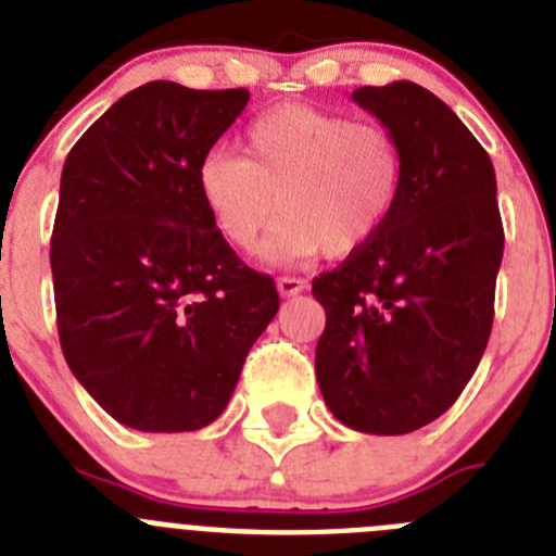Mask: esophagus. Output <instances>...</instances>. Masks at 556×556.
I'll list each match as a JSON object with an SVG mask.
<instances>
[{"instance_id": "esophagus-1", "label": "esophagus", "mask_w": 556, "mask_h": 556, "mask_svg": "<svg viewBox=\"0 0 556 556\" xmlns=\"http://www.w3.org/2000/svg\"><path fill=\"white\" fill-rule=\"evenodd\" d=\"M278 294L281 298H294V294H301L303 289H306V281L303 278H289V275H283V278H278Z\"/></svg>"}]
</instances>
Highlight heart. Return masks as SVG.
Wrapping results in <instances>:
<instances>
[{
	"label": "heart",
	"instance_id": "obj_1",
	"mask_svg": "<svg viewBox=\"0 0 556 556\" xmlns=\"http://www.w3.org/2000/svg\"><path fill=\"white\" fill-rule=\"evenodd\" d=\"M404 147L392 130L323 108L275 105L242 132V155L214 150L198 166V191L225 242L253 250L275 214L264 258H345L390 223L404 191Z\"/></svg>",
	"mask_w": 556,
	"mask_h": 556
}]
</instances>
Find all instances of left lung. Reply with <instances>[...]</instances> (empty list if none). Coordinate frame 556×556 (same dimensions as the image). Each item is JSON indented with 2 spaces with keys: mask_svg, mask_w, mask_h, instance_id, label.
<instances>
[{
  "mask_svg": "<svg viewBox=\"0 0 556 556\" xmlns=\"http://www.w3.org/2000/svg\"><path fill=\"white\" fill-rule=\"evenodd\" d=\"M353 102L395 132L406 178L381 233L314 278L326 308L314 370L339 424L409 434L454 406L488 348L504 255L495 169L417 83L356 88Z\"/></svg>",
  "mask_w": 556,
  "mask_h": 556,
  "instance_id": "1",
  "label": "left lung"
}]
</instances>
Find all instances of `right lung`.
<instances>
[{
    "label": "right lung",
    "instance_id": "obj_1",
    "mask_svg": "<svg viewBox=\"0 0 556 556\" xmlns=\"http://www.w3.org/2000/svg\"><path fill=\"white\" fill-rule=\"evenodd\" d=\"M248 100V88L144 83L63 164L49 250L63 356L130 429L214 424L281 306L273 278L214 228L194 180Z\"/></svg>",
    "mask_w": 556,
    "mask_h": 556
}]
</instances>
